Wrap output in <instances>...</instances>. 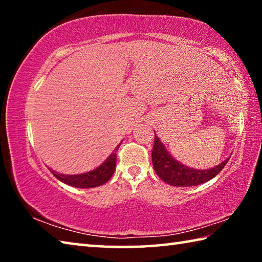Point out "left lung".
Returning a JSON list of instances; mask_svg holds the SVG:
<instances>
[{
	"mask_svg": "<svg viewBox=\"0 0 262 262\" xmlns=\"http://www.w3.org/2000/svg\"><path fill=\"white\" fill-rule=\"evenodd\" d=\"M152 165L157 176L166 184L172 186H178V187H189V186H198L206 181L210 180L216 177L225 166L230 158H227L217 165L208 170H194L183 165V164L177 162L176 159L167 152L155 134V142L152 148Z\"/></svg>",
	"mask_w": 262,
	"mask_h": 262,
	"instance_id": "obj_1",
	"label": "left lung"
}]
</instances>
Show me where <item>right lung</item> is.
Segmentation results:
<instances>
[{"mask_svg": "<svg viewBox=\"0 0 262 262\" xmlns=\"http://www.w3.org/2000/svg\"><path fill=\"white\" fill-rule=\"evenodd\" d=\"M121 143H119L114 151L110 155L108 158L101 164L100 166L95 168L94 171L86 172V173L82 174H74V176H67V174H60L57 172L52 171L51 172L55 176V178L59 179L62 183L67 184L69 186L77 188H92L97 187V186L104 185L105 183L111 179V177L114 173L115 163H117V151Z\"/></svg>", "mask_w": 262, "mask_h": 262, "instance_id": "1", "label": "right lung"}]
</instances>
